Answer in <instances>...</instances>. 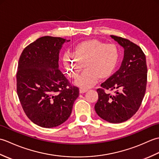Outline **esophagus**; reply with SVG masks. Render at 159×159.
<instances>
[{
  "mask_svg": "<svg viewBox=\"0 0 159 159\" xmlns=\"http://www.w3.org/2000/svg\"><path fill=\"white\" fill-rule=\"evenodd\" d=\"M87 90H88V89H83V88H80L79 91H80V93H85L86 92H87Z\"/></svg>",
  "mask_w": 159,
  "mask_h": 159,
  "instance_id": "obj_1",
  "label": "esophagus"
}]
</instances>
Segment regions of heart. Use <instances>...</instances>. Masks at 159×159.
Wrapping results in <instances>:
<instances>
[{
	"label": "heart",
	"instance_id": "b5f03b06",
	"mask_svg": "<svg viewBox=\"0 0 159 159\" xmlns=\"http://www.w3.org/2000/svg\"><path fill=\"white\" fill-rule=\"evenodd\" d=\"M73 55L64 53L63 62L68 76L76 79L85 65L86 70L76 80V85L87 89L95 85L100 78L105 79L112 75L120 59V51L113 43L98 39H88L75 46Z\"/></svg>",
	"mask_w": 159,
	"mask_h": 159
}]
</instances>
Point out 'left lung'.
<instances>
[{
  "mask_svg": "<svg viewBox=\"0 0 159 159\" xmlns=\"http://www.w3.org/2000/svg\"><path fill=\"white\" fill-rule=\"evenodd\" d=\"M124 49V59L117 72L97 89L98 100L95 111L104 120L121 123L129 120L139 109L146 93V55L139 46L121 37L111 35ZM104 89L115 91L111 94Z\"/></svg>",
  "mask_w": 159,
  "mask_h": 159,
  "instance_id": "8db88e82",
  "label": "left lung"
}]
</instances>
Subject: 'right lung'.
Returning <instances> with one entry per match:
<instances>
[{"instance_id": "add662e5", "label": "right lung", "mask_w": 159, "mask_h": 159, "mask_svg": "<svg viewBox=\"0 0 159 159\" xmlns=\"http://www.w3.org/2000/svg\"><path fill=\"white\" fill-rule=\"evenodd\" d=\"M67 40L44 36L30 43L20 57L17 93L26 116L43 128L68 119L79 89L71 85L59 69L60 50Z\"/></svg>"}]
</instances>
